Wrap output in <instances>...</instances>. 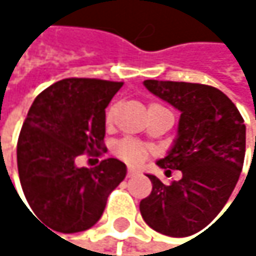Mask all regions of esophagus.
Segmentation results:
<instances>
[{
  "mask_svg": "<svg viewBox=\"0 0 256 256\" xmlns=\"http://www.w3.org/2000/svg\"><path fill=\"white\" fill-rule=\"evenodd\" d=\"M134 175H138V170H134V169H132V168H130V169L128 170V178H132V176H134Z\"/></svg>",
  "mask_w": 256,
  "mask_h": 256,
  "instance_id": "34e87169",
  "label": "esophagus"
}]
</instances>
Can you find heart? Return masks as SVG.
Wrapping results in <instances>:
<instances>
[{
  "mask_svg": "<svg viewBox=\"0 0 256 256\" xmlns=\"http://www.w3.org/2000/svg\"><path fill=\"white\" fill-rule=\"evenodd\" d=\"M150 108H163V106L157 105V104H151ZM114 117H116V106H110L106 110V114H105L106 124H111ZM148 151H150V148L146 145L136 142L133 139H122L116 145V154L128 164H140L146 158Z\"/></svg>",
  "mask_w": 256,
  "mask_h": 256,
  "instance_id": "obj_1",
  "label": "heart"
}]
</instances>
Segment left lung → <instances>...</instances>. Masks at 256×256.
I'll list each match as a JSON object with an SVG mask.
<instances>
[{
	"mask_svg": "<svg viewBox=\"0 0 256 256\" xmlns=\"http://www.w3.org/2000/svg\"><path fill=\"white\" fill-rule=\"evenodd\" d=\"M144 86L180 111L178 138L157 164L182 172L164 185L146 175L152 191L140 200L144 221L157 232L186 237L209 226L228 202L242 174L246 126L221 90L197 82L145 80Z\"/></svg>",
	"mask_w": 256,
	"mask_h": 256,
	"instance_id": "8db88e82",
	"label": "left lung"
}]
</instances>
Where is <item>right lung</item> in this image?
<instances>
[{
	"instance_id": "obj_1",
	"label": "right lung",
	"mask_w": 256,
	"mask_h": 256,
	"mask_svg": "<svg viewBox=\"0 0 256 256\" xmlns=\"http://www.w3.org/2000/svg\"><path fill=\"white\" fill-rule=\"evenodd\" d=\"M123 82L65 78L30 105L18 140V169L29 208L48 228L78 232L102 216L108 196L126 178V164L102 160L77 168L82 152L104 146L105 108ZM32 214V212H30Z\"/></svg>"
}]
</instances>
